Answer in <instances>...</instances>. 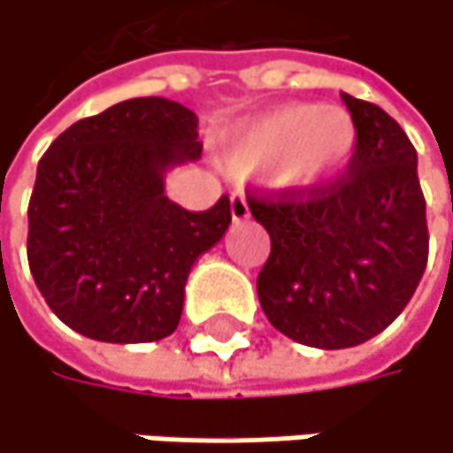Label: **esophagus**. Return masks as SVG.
Instances as JSON below:
<instances>
[{"mask_svg": "<svg viewBox=\"0 0 453 453\" xmlns=\"http://www.w3.org/2000/svg\"><path fill=\"white\" fill-rule=\"evenodd\" d=\"M231 217H234L236 222L250 219V203H247V196H244V193H239V190L231 196Z\"/></svg>", "mask_w": 453, "mask_h": 453, "instance_id": "34e87169", "label": "esophagus"}]
</instances>
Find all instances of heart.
I'll return each mask as SVG.
<instances>
[{
    "label": "heart",
    "instance_id": "b5f03b06",
    "mask_svg": "<svg viewBox=\"0 0 453 453\" xmlns=\"http://www.w3.org/2000/svg\"><path fill=\"white\" fill-rule=\"evenodd\" d=\"M358 129L340 105L289 103L239 124L225 140L236 169H263L284 190H313L337 180L353 161Z\"/></svg>",
    "mask_w": 453,
    "mask_h": 453
}]
</instances>
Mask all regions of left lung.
I'll use <instances>...</instances> for the list:
<instances>
[{"label": "left lung", "mask_w": 453, "mask_h": 453, "mask_svg": "<svg viewBox=\"0 0 453 453\" xmlns=\"http://www.w3.org/2000/svg\"><path fill=\"white\" fill-rule=\"evenodd\" d=\"M358 145L345 174L313 190L250 196L271 236L257 276L268 321L321 350L361 345L388 329L427 265L417 150L380 105L342 92Z\"/></svg>", "instance_id": "left-lung-1"}]
</instances>
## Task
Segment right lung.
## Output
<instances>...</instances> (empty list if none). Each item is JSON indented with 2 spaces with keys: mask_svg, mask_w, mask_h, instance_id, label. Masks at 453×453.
Here are the masks:
<instances>
[{
  "mask_svg": "<svg viewBox=\"0 0 453 453\" xmlns=\"http://www.w3.org/2000/svg\"><path fill=\"white\" fill-rule=\"evenodd\" d=\"M198 156V116L166 97L116 103L47 148L28 201V265L65 326L116 345L177 329L193 263L231 225L228 196L206 211L164 196L166 169Z\"/></svg>",
  "mask_w": 453,
  "mask_h": 453,
  "instance_id": "add662e5",
  "label": "right lung"
}]
</instances>
